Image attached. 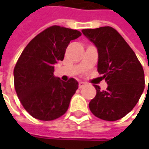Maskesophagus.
Instances as JSON below:
<instances>
[{"mask_svg":"<svg viewBox=\"0 0 149 149\" xmlns=\"http://www.w3.org/2000/svg\"><path fill=\"white\" fill-rule=\"evenodd\" d=\"M86 84H87L85 83V82H83V81H79V89H81V88L84 87Z\"/></svg>","mask_w":149,"mask_h":149,"instance_id":"34e87169","label":"esophagus"}]
</instances>
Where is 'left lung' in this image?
Returning <instances> with one entry per match:
<instances>
[{"label":"left lung","mask_w":149,"mask_h":149,"mask_svg":"<svg viewBox=\"0 0 149 149\" xmlns=\"http://www.w3.org/2000/svg\"><path fill=\"white\" fill-rule=\"evenodd\" d=\"M98 50V72L108 84L106 90L98 85L89 102L96 117L115 121L129 113L144 89V72L134 50L120 34L110 26L82 30Z\"/></svg>","instance_id":"8db88e82"}]
</instances>
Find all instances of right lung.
I'll use <instances>...</instances> for the list:
<instances>
[{
  "mask_svg": "<svg viewBox=\"0 0 149 149\" xmlns=\"http://www.w3.org/2000/svg\"><path fill=\"white\" fill-rule=\"evenodd\" d=\"M82 34L59 26H50L26 45L14 69V84L20 103L32 117L54 120L68 109L79 84L54 76V67L64 60L70 42Z\"/></svg>",
  "mask_w": 149,
  "mask_h": 149,
  "instance_id": "1",
  "label": "right lung"
}]
</instances>
